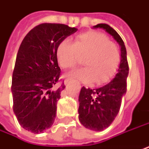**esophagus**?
Listing matches in <instances>:
<instances>
[{
  "instance_id": "34e87169",
  "label": "esophagus",
  "mask_w": 149,
  "mask_h": 149,
  "mask_svg": "<svg viewBox=\"0 0 149 149\" xmlns=\"http://www.w3.org/2000/svg\"><path fill=\"white\" fill-rule=\"evenodd\" d=\"M70 80H71L70 78H66V79H65V82H64V83H65V84L66 86L70 84Z\"/></svg>"
}]
</instances>
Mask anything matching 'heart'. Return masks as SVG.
Here are the masks:
<instances>
[{
  "label": "heart",
  "mask_w": 149,
  "mask_h": 149,
  "mask_svg": "<svg viewBox=\"0 0 149 149\" xmlns=\"http://www.w3.org/2000/svg\"><path fill=\"white\" fill-rule=\"evenodd\" d=\"M56 57L64 69L73 67L84 58V67L70 75L84 83L94 81L95 84H103L112 79L121 61L118 46L109 41L106 35L97 31L78 34L73 42L62 40L56 48Z\"/></svg>",
  "instance_id": "heart-1"
}]
</instances>
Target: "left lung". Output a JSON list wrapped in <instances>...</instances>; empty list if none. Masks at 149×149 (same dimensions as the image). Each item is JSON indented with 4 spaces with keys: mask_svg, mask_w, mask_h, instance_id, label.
Listing matches in <instances>:
<instances>
[{
    "mask_svg": "<svg viewBox=\"0 0 149 149\" xmlns=\"http://www.w3.org/2000/svg\"><path fill=\"white\" fill-rule=\"evenodd\" d=\"M94 28L104 29L113 36L121 47V61L114 78L101 88L91 89L83 87L79 94L80 123L85 128L101 131L113 123L119 112L122 99L127 90L129 65L124 41L117 31L107 24H98Z\"/></svg>",
    "mask_w": 149,
    "mask_h": 149,
    "instance_id": "left-lung-1",
    "label": "left lung"
}]
</instances>
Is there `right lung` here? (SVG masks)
<instances>
[{"instance_id":"right-lung-1","label":"right lung","mask_w":149,"mask_h":149,"mask_svg":"<svg viewBox=\"0 0 149 149\" xmlns=\"http://www.w3.org/2000/svg\"><path fill=\"white\" fill-rule=\"evenodd\" d=\"M77 31L63 24L44 23L23 39L13 72L12 94L13 112L24 130L38 134L54 124L57 102L65 88L64 82H59L56 48Z\"/></svg>"}]
</instances>
